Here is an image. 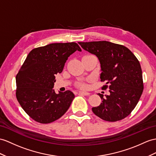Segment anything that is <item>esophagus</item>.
<instances>
[{"label": "esophagus", "mask_w": 156, "mask_h": 156, "mask_svg": "<svg viewBox=\"0 0 156 156\" xmlns=\"http://www.w3.org/2000/svg\"><path fill=\"white\" fill-rule=\"evenodd\" d=\"M79 94H81V95H83V96H88L90 94V93H87V92H85V91H79Z\"/></svg>", "instance_id": "obj_1"}]
</instances>
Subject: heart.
<instances>
[{"mask_svg": "<svg viewBox=\"0 0 156 156\" xmlns=\"http://www.w3.org/2000/svg\"><path fill=\"white\" fill-rule=\"evenodd\" d=\"M77 87L81 89H87L88 85L85 82H79L77 83Z\"/></svg>", "mask_w": 156, "mask_h": 156, "instance_id": "obj_1", "label": "heart"}]
</instances>
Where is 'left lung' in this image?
Wrapping results in <instances>:
<instances>
[{
    "label": "left lung",
    "instance_id": "left-lung-1",
    "mask_svg": "<svg viewBox=\"0 0 156 156\" xmlns=\"http://www.w3.org/2000/svg\"><path fill=\"white\" fill-rule=\"evenodd\" d=\"M99 59L102 90L109 89V95L98 93L102 102L93 107L94 115L108 122L124 119L132 112L144 90L142 68L134 54L122 45L107 41L79 42Z\"/></svg>",
    "mask_w": 156,
    "mask_h": 156
}]
</instances>
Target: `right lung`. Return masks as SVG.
<instances>
[{"instance_id": "1", "label": "right lung", "mask_w": 156, "mask_h": 156, "mask_svg": "<svg viewBox=\"0 0 156 156\" xmlns=\"http://www.w3.org/2000/svg\"><path fill=\"white\" fill-rule=\"evenodd\" d=\"M75 42L54 43L33 49L16 77V98L34 120L48 124L59 119L69 108L75 97L70 90L55 93V75L62 73L66 61L75 51Z\"/></svg>"}]
</instances>
